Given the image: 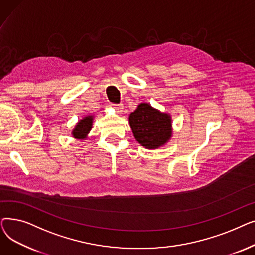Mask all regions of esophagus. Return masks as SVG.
Instances as JSON below:
<instances>
[{"label":"esophagus","instance_id":"obj_1","mask_svg":"<svg viewBox=\"0 0 255 255\" xmlns=\"http://www.w3.org/2000/svg\"><path fill=\"white\" fill-rule=\"evenodd\" d=\"M123 104L122 103H119V104H114V107L115 109L117 110V112L118 113H122V111H123Z\"/></svg>","mask_w":255,"mask_h":255}]
</instances>
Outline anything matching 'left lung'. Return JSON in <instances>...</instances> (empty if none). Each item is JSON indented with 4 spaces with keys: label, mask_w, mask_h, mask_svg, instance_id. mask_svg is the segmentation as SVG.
Wrapping results in <instances>:
<instances>
[{
    "label": "left lung",
    "mask_w": 255,
    "mask_h": 255,
    "mask_svg": "<svg viewBox=\"0 0 255 255\" xmlns=\"http://www.w3.org/2000/svg\"><path fill=\"white\" fill-rule=\"evenodd\" d=\"M129 123L135 139L146 149H157L171 136L170 117L148 103H140L130 114Z\"/></svg>",
    "instance_id": "8db88e82"
}]
</instances>
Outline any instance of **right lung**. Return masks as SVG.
<instances>
[{
    "label": "right lung",
    "instance_id": "obj_1",
    "mask_svg": "<svg viewBox=\"0 0 255 255\" xmlns=\"http://www.w3.org/2000/svg\"><path fill=\"white\" fill-rule=\"evenodd\" d=\"M92 122H93L92 116H88L83 120H80L72 132L73 136L78 139L85 138L92 128Z\"/></svg>",
    "mask_w": 255,
    "mask_h": 255
}]
</instances>
